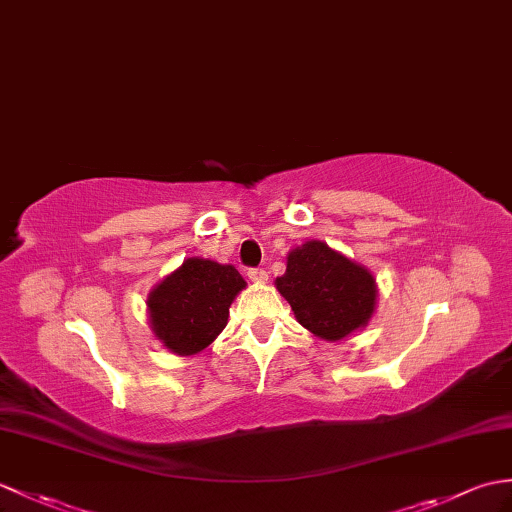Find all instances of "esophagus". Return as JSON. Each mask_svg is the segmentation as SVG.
Listing matches in <instances>:
<instances>
[{"instance_id":"obj_1","label":"esophagus","mask_w":512,"mask_h":512,"mask_svg":"<svg viewBox=\"0 0 512 512\" xmlns=\"http://www.w3.org/2000/svg\"><path fill=\"white\" fill-rule=\"evenodd\" d=\"M248 279L255 281V283H266L268 272L264 268H251V270H248Z\"/></svg>"}]
</instances>
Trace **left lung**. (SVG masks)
<instances>
[{"mask_svg": "<svg viewBox=\"0 0 512 512\" xmlns=\"http://www.w3.org/2000/svg\"><path fill=\"white\" fill-rule=\"evenodd\" d=\"M285 259V275L275 285L299 325L327 342L368 325L377 307V283L366 266L320 240L292 248Z\"/></svg>", "mask_w": 512, "mask_h": 512, "instance_id": "obj_1", "label": "left lung"}]
</instances>
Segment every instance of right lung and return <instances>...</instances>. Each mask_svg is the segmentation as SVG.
I'll use <instances>...</instances> for the list:
<instances>
[{
    "label": "right lung",
    "mask_w": 512,
    "mask_h": 512,
    "mask_svg": "<svg viewBox=\"0 0 512 512\" xmlns=\"http://www.w3.org/2000/svg\"><path fill=\"white\" fill-rule=\"evenodd\" d=\"M244 288L235 266L187 257L148 292L154 338L181 358L205 351L227 327L229 307Z\"/></svg>",
    "instance_id": "right-lung-1"
}]
</instances>
